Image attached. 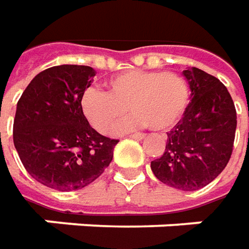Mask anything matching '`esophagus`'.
Segmentation results:
<instances>
[{
    "label": "esophagus",
    "instance_id": "esophagus-1",
    "mask_svg": "<svg viewBox=\"0 0 249 249\" xmlns=\"http://www.w3.org/2000/svg\"><path fill=\"white\" fill-rule=\"evenodd\" d=\"M129 138L136 139V141H142V139H144V135L143 133H132V135H129Z\"/></svg>",
    "mask_w": 249,
    "mask_h": 249
}]
</instances>
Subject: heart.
I'll return each instance as SVG.
<instances>
[{
    "mask_svg": "<svg viewBox=\"0 0 249 249\" xmlns=\"http://www.w3.org/2000/svg\"><path fill=\"white\" fill-rule=\"evenodd\" d=\"M107 92L88 88L82 93V114L100 133H108L129 110L135 116L121 128L147 125L151 131H167L178 124L190 102L186 78L174 71L132 70L106 84Z\"/></svg>",
    "mask_w": 249,
    "mask_h": 249,
    "instance_id": "obj_1",
    "label": "heart"
}]
</instances>
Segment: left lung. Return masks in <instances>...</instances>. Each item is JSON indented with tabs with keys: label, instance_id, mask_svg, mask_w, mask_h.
Segmentation results:
<instances>
[{
	"label": "left lung",
	"instance_id": "left-lung-1",
	"mask_svg": "<svg viewBox=\"0 0 249 249\" xmlns=\"http://www.w3.org/2000/svg\"><path fill=\"white\" fill-rule=\"evenodd\" d=\"M192 102L179 123L167 132L165 151L151 161V171L164 184L194 192L225 169L233 153L237 113L227 88L197 67L183 70Z\"/></svg>",
	"mask_w": 249,
	"mask_h": 249
}]
</instances>
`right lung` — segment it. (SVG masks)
<instances>
[{"label":"right lung","mask_w":249,"mask_h":249,"mask_svg":"<svg viewBox=\"0 0 249 249\" xmlns=\"http://www.w3.org/2000/svg\"><path fill=\"white\" fill-rule=\"evenodd\" d=\"M93 77L89 66H53L37 74L18 102L15 147L26 171L49 189H82L113 160L118 141L96 132L82 114V93Z\"/></svg>","instance_id":"add662e5"}]
</instances>
